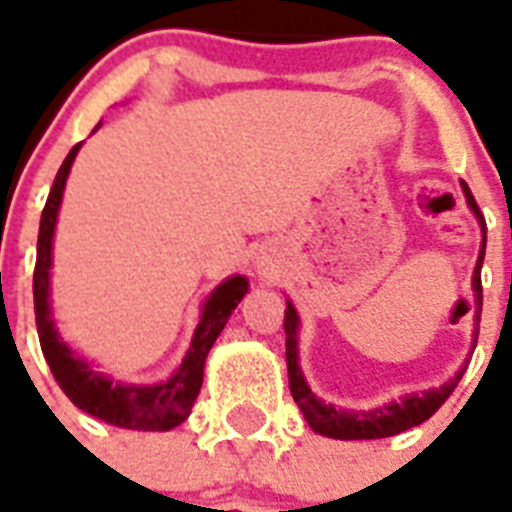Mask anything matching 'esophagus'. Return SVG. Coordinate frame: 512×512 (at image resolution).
I'll list each match as a JSON object with an SVG mask.
<instances>
[{"mask_svg":"<svg viewBox=\"0 0 512 512\" xmlns=\"http://www.w3.org/2000/svg\"><path fill=\"white\" fill-rule=\"evenodd\" d=\"M260 265H265V263H260ZM265 271H268V265H265Z\"/></svg>","mask_w":512,"mask_h":512,"instance_id":"34e87169","label":"esophagus"}]
</instances>
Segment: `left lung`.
<instances>
[{"mask_svg":"<svg viewBox=\"0 0 512 512\" xmlns=\"http://www.w3.org/2000/svg\"><path fill=\"white\" fill-rule=\"evenodd\" d=\"M462 191H465V199H468V207L473 209V215L478 217V223L484 228V244H481V255H478L476 273H473V292H476V303H484V289H481V263H484V249H486V220L478 209L473 193H470L468 183H462ZM481 313V311H478ZM476 321H481V316H476ZM297 311L295 305L287 303V311H284V332H287V372H289V390H292V398L295 404L300 406V412L305 414V420L311 425L319 436L327 438H340V441H364V438H388L396 436V433H404V430L420 425L428 417L441 409L446 398L452 396V390L457 388V382L462 380V372L454 374L452 380L444 382L441 388L425 390V393H412V396H404L401 401H393L388 406H377L372 412H348V409H335L332 404H324L321 398H316L308 382H305L303 372H300V364H297ZM478 342V332L476 340Z\"/></svg>","mask_w":512,"mask_h":512,"instance_id":"8db88e82","label":"left lung"}]
</instances>
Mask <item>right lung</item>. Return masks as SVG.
Listing matches in <instances>:
<instances>
[{
	"label": "right lung",
	"instance_id": "add662e5",
	"mask_svg": "<svg viewBox=\"0 0 512 512\" xmlns=\"http://www.w3.org/2000/svg\"><path fill=\"white\" fill-rule=\"evenodd\" d=\"M79 146L68 151L66 162L60 164L47 204L42 209L39 223V241H36V268H34V311L36 332L42 342V353L52 369V377L60 390L71 398L82 412L98 420L130 430H172L191 414V406L204 380V361L209 348L215 345L217 335L223 332L225 321L231 319L241 297L247 295L249 281L244 276H231L209 295L204 303L199 327L193 335L191 348L185 353L183 364L162 385H122L106 374L95 372L87 361L74 356V350L58 337V329L50 319V265H52V233L58 220L60 199L66 188V177L74 164Z\"/></svg>",
	"mask_w": 512,
	"mask_h": 512
}]
</instances>
